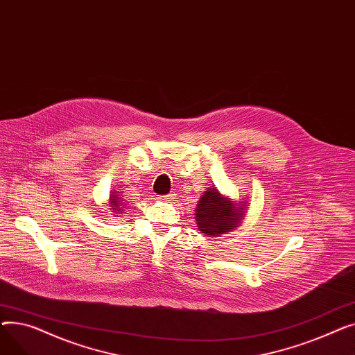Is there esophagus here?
I'll return each instance as SVG.
<instances>
[{"instance_id": "1", "label": "esophagus", "mask_w": 355, "mask_h": 355, "mask_svg": "<svg viewBox=\"0 0 355 355\" xmlns=\"http://www.w3.org/2000/svg\"><path fill=\"white\" fill-rule=\"evenodd\" d=\"M157 198H158V200H161V201H168V200H171V198H173V194H165V196H158Z\"/></svg>"}]
</instances>
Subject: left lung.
<instances>
[{
	"label": "left lung",
	"instance_id": "left-lung-1",
	"mask_svg": "<svg viewBox=\"0 0 355 355\" xmlns=\"http://www.w3.org/2000/svg\"><path fill=\"white\" fill-rule=\"evenodd\" d=\"M246 209L225 198L216 189H209L198 201L196 221L201 233L218 236L236 227Z\"/></svg>",
	"mask_w": 355,
	"mask_h": 355
}]
</instances>
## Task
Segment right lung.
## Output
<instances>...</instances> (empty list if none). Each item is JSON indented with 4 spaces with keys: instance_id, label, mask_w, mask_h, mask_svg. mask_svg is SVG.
<instances>
[{
    "instance_id": "right-lung-1",
    "label": "right lung",
    "mask_w": 355,
    "mask_h": 355,
    "mask_svg": "<svg viewBox=\"0 0 355 355\" xmlns=\"http://www.w3.org/2000/svg\"><path fill=\"white\" fill-rule=\"evenodd\" d=\"M110 204H112V211L114 213H116V211H122V206H125L123 204V200L119 197V196H116V194H114V196H110Z\"/></svg>"
}]
</instances>
